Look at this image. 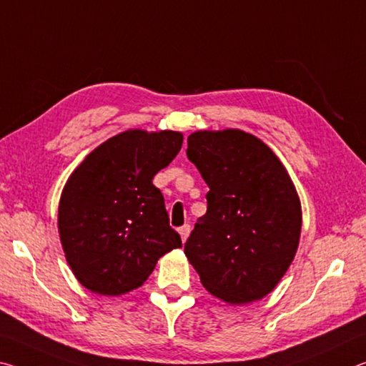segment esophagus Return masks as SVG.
Wrapping results in <instances>:
<instances>
[{
    "instance_id": "esophagus-1",
    "label": "esophagus",
    "mask_w": 366,
    "mask_h": 366,
    "mask_svg": "<svg viewBox=\"0 0 366 366\" xmlns=\"http://www.w3.org/2000/svg\"><path fill=\"white\" fill-rule=\"evenodd\" d=\"M189 232H191V227H189L188 224H184L183 227H179V229H178V233H179V237H182V242H183V243L187 242Z\"/></svg>"
}]
</instances>
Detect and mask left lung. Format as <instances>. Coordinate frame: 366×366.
<instances>
[{"label": "left lung", "mask_w": 366, "mask_h": 366, "mask_svg": "<svg viewBox=\"0 0 366 366\" xmlns=\"http://www.w3.org/2000/svg\"><path fill=\"white\" fill-rule=\"evenodd\" d=\"M187 155L209 193L184 254L220 300H261L284 277L300 239L302 206L289 173L264 142L239 129L189 134Z\"/></svg>", "instance_id": "obj_1"}]
</instances>
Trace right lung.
<instances>
[{
  "instance_id": "add662e5",
  "label": "right lung",
  "mask_w": 366,
  "mask_h": 366,
  "mask_svg": "<svg viewBox=\"0 0 366 366\" xmlns=\"http://www.w3.org/2000/svg\"><path fill=\"white\" fill-rule=\"evenodd\" d=\"M183 134L129 129L84 159L64 184L58 230L76 279L94 293L141 287L159 257L182 248L169 224L155 173L177 157Z\"/></svg>"
}]
</instances>
